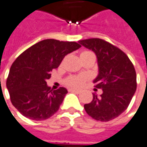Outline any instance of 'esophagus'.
<instances>
[{"instance_id":"esophagus-1","label":"esophagus","mask_w":147,"mask_h":147,"mask_svg":"<svg viewBox=\"0 0 147 147\" xmlns=\"http://www.w3.org/2000/svg\"><path fill=\"white\" fill-rule=\"evenodd\" d=\"M70 92H74V93H80V90L77 89H69Z\"/></svg>"}]
</instances>
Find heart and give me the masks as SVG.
Instances as JSON below:
<instances>
[{"label": "heart", "instance_id": "b5f03b06", "mask_svg": "<svg viewBox=\"0 0 147 147\" xmlns=\"http://www.w3.org/2000/svg\"><path fill=\"white\" fill-rule=\"evenodd\" d=\"M87 53H89V52L84 51L81 53V55L85 54ZM84 81V77H83V76H71L66 80V83L68 85H72V86H81L83 84Z\"/></svg>", "mask_w": 147, "mask_h": 147}]
</instances>
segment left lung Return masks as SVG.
<instances>
[{
	"label": "left lung",
	"mask_w": 147,
	"mask_h": 147,
	"mask_svg": "<svg viewBox=\"0 0 147 147\" xmlns=\"http://www.w3.org/2000/svg\"><path fill=\"white\" fill-rule=\"evenodd\" d=\"M79 42L92 50L96 57L99 74L94 79L102 94H93V100L84 105L89 116L99 121H110L127 109L136 90L135 68L121 49L100 38H89Z\"/></svg>",
	"instance_id": "1"
}]
</instances>
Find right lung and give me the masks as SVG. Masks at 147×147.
Segmentation results:
<instances>
[{"label": "right lung", "mask_w": 147, "mask_h": 147, "mask_svg": "<svg viewBox=\"0 0 147 147\" xmlns=\"http://www.w3.org/2000/svg\"><path fill=\"white\" fill-rule=\"evenodd\" d=\"M80 47L75 42L45 39L27 48L14 61L6 88L12 105L22 115L43 121L58 111L68 90L63 87L53 90L46 80L67 54Z\"/></svg>", "instance_id": "obj_1"}]
</instances>
